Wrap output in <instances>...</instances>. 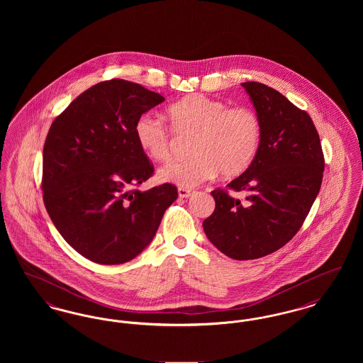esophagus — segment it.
Segmentation results:
<instances>
[{"label": "esophagus", "mask_w": 363, "mask_h": 363, "mask_svg": "<svg viewBox=\"0 0 363 363\" xmlns=\"http://www.w3.org/2000/svg\"><path fill=\"white\" fill-rule=\"evenodd\" d=\"M193 193H194V190L186 189V188H179V189H178V196H179L181 199H188Z\"/></svg>", "instance_id": "1"}]
</instances>
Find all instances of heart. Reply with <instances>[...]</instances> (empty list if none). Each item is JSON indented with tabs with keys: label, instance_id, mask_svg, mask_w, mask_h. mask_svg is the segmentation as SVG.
Listing matches in <instances>:
<instances>
[{
	"label": "heart",
	"instance_id": "heart-1",
	"mask_svg": "<svg viewBox=\"0 0 363 363\" xmlns=\"http://www.w3.org/2000/svg\"><path fill=\"white\" fill-rule=\"evenodd\" d=\"M172 128L151 113H144L135 123V136L144 154L156 162L173 156L176 135L193 138L191 156L159 170L162 182L181 188H194L218 173L225 178L243 173L259 151L261 120L247 106L230 107L223 101L206 95H190L167 108Z\"/></svg>",
	"mask_w": 363,
	"mask_h": 363
}]
</instances>
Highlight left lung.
Instances as JSON below:
<instances>
[{
  "instance_id": "left-lung-1",
  "label": "left lung",
  "mask_w": 363,
  "mask_h": 363,
  "mask_svg": "<svg viewBox=\"0 0 363 363\" xmlns=\"http://www.w3.org/2000/svg\"><path fill=\"white\" fill-rule=\"evenodd\" d=\"M242 86L261 120V143L250 166L227 188L215 189L213 213L203 222L208 240L234 259H255L283 247L302 227L320 191L324 154L311 116L279 91L257 82Z\"/></svg>"
}]
</instances>
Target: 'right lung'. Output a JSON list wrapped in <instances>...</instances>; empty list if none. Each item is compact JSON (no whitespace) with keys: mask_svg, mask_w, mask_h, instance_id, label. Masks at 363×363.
I'll use <instances>...</instances> for the list:
<instances>
[{"mask_svg":"<svg viewBox=\"0 0 363 363\" xmlns=\"http://www.w3.org/2000/svg\"><path fill=\"white\" fill-rule=\"evenodd\" d=\"M164 98L122 79L98 83L52 121L43 147L48 213L70 246L96 264H123L155 237L175 185L140 191L154 166L135 123Z\"/></svg>","mask_w":363,"mask_h":363,"instance_id":"1","label":"right lung"}]
</instances>
